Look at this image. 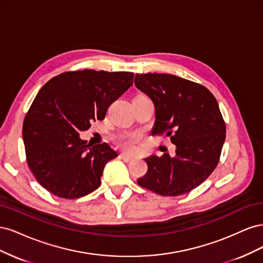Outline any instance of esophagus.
Here are the masks:
<instances>
[{"mask_svg":"<svg viewBox=\"0 0 263 263\" xmlns=\"http://www.w3.org/2000/svg\"><path fill=\"white\" fill-rule=\"evenodd\" d=\"M121 158L123 159V160L125 161V162H130L132 160H133V157L132 156H128V155H126V154H122L121 155Z\"/></svg>","mask_w":263,"mask_h":263,"instance_id":"obj_1","label":"esophagus"}]
</instances>
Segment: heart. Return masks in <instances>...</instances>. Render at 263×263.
I'll return each instance as SVG.
<instances>
[{"instance_id": "1", "label": "heart", "mask_w": 263, "mask_h": 263, "mask_svg": "<svg viewBox=\"0 0 263 263\" xmlns=\"http://www.w3.org/2000/svg\"><path fill=\"white\" fill-rule=\"evenodd\" d=\"M136 136H129V137H123V138H118L117 142L118 145L121 146L123 149L129 151L133 149V144L134 141L136 140Z\"/></svg>"}]
</instances>
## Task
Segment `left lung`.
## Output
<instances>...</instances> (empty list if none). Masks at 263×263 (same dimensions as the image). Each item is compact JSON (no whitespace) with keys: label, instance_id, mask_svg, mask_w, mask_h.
I'll list each match as a JSON object with an SVG mask.
<instances>
[{"label":"left lung","instance_id":"8db88e82","mask_svg":"<svg viewBox=\"0 0 263 263\" xmlns=\"http://www.w3.org/2000/svg\"><path fill=\"white\" fill-rule=\"evenodd\" d=\"M135 85L153 100V135H165L176 155L150 156L138 184L163 196L189 193L216 168L226 138L218 103L205 86L173 74H136Z\"/></svg>","mask_w":263,"mask_h":263}]
</instances>
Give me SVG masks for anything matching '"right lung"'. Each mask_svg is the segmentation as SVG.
<instances>
[{
	"label": "right lung",
	"instance_id": "obj_1",
	"mask_svg": "<svg viewBox=\"0 0 263 263\" xmlns=\"http://www.w3.org/2000/svg\"><path fill=\"white\" fill-rule=\"evenodd\" d=\"M133 80V72L85 69L53 77L39 90L24 119L23 140L27 164L44 189L72 200L101 185L105 164L117 154L106 142L86 144L79 133L104 119Z\"/></svg>",
	"mask_w": 263,
	"mask_h": 263
}]
</instances>
